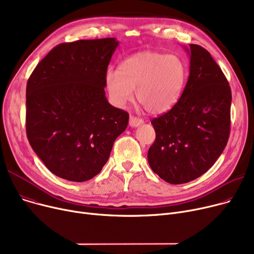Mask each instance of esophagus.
Instances as JSON below:
<instances>
[{"mask_svg": "<svg viewBox=\"0 0 254 254\" xmlns=\"http://www.w3.org/2000/svg\"><path fill=\"white\" fill-rule=\"evenodd\" d=\"M143 119L139 118V117H136L134 115H130L129 116V126L132 127H139L143 124Z\"/></svg>", "mask_w": 254, "mask_h": 254, "instance_id": "1", "label": "esophagus"}]
</instances>
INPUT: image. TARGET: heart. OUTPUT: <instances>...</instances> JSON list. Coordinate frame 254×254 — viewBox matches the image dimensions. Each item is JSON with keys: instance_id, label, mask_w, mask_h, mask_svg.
<instances>
[{"instance_id": "obj_1", "label": "heart", "mask_w": 254, "mask_h": 254, "mask_svg": "<svg viewBox=\"0 0 254 254\" xmlns=\"http://www.w3.org/2000/svg\"><path fill=\"white\" fill-rule=\"evenodd\" d=\"M188 69L177 56L154 51L140 52L125 59L118 70H108L105 83L111 102L124 107L132 99L150 114H163L179 101Z\"/></svg>"}]
</instances>
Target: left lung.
Returning a JSON list of instances; mask_svg holds the SVG:
<instances>
[{"label": "left lung", "mask_w": 254, "mask_h": 254, "mask_svg": "<svg viewBox=\"0 0 254 254\" xmlns=\"http://www.w3.org/2000/svg\"><path fill=\"white\" fill-rule=\"evenodd\" d=\"M190 77L171 110L153 118L155 141L147 158L152 171L171 184L192 181L222 153L230 137L232 91L209 51L190 44Z\"/></svg>", "instance_id": "left-lung-1"}]
</instances>
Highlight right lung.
<instances>
[{
    "label": "right lung",
    "mask_w": 254,
    "mask_h": 254,
    "mask_svg": "<svg viewBox=\"0 0 254 254\" xmlns=\"http://www.w3.org/2000/svg\"><path fill=\"white\" fill-rule=\"evenodd\" d=\"M115 38L62 43L40 62L26 83V136L60 178L87 181L109 158L128 113L105 97Z\"/></svg>",
    "instance_id": "right-lung-1"
}]
</instances>
